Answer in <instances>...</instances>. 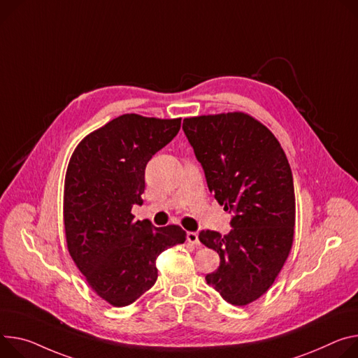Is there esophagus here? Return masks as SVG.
Segmentation results:
<instances>
[{
    "label": "esophagus",
    "mask_w": 358,
    "mask_h": 358,
    "mask_svg": "<svg viewBox=\"0 0 358 358\" xmlns=\"http://www.w3.org/2000/svg\"><path fill=\"white\" fill-rule=\"evenodd\" d=\"M187 241L194 244V245H200V240H199V234L194 231H188L187 233Z\"/></svg>",
    "instance_id": "1"
}]
</instances>
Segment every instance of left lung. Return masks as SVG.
<instances>
[{
	"label": "left lung",
	"instance_id": "obj_1",
	"mask_svg": "<svg viewBox=\"0 0 358 358\" xmlns=\"http://www.w3.org/2000/svg\"><path fill=\"white\" fill-rule=\"evenodd\" d=\"M184 134L210 192L233 214L229 234L203 230L200 241L220 255L208 285L233 306H247L271 287L294 237L292 173L270 129L244 113L185 118Z\"/></svg>",
	"mask_w": 358,
	"mask_h": 358
}]
</instances>
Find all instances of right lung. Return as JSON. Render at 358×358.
Wrapping results in <instances>:
<instances>
[{"label":"right lung","mask_w":358,"mask_h":358,"mask_svg":"<svg viewBox=\"0 0 358 358\" xmlns=\"http://www.w3.org/2000/svg\"><path fill=\"white\" fill-rule=\"evenodd\" d=\"M181 118L124 114L76 148L64 188L67 245L90 287L114 307L134 303L157 281V257L185 241L178 225L134 220L145 166L180 131Z\"/></svg>","instance_id":"obj_1"}]
</instances>
